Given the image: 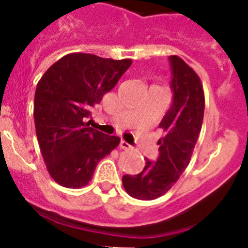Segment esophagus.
I'll return each instance as SVG.
<instances>
[{
	"label": "esophagus",
	"mask_w": 248,
	"mask_h": 248,
	"mask_svg": "<svg viewBox=\"0 0 248 248\" xmlns=\"http://www.w3.org/2000/svg\"><path fill=\"white\" fill-rule=\"evenodd\" d=\"M119 146H120V149H124V150H129V149H131V146L129 145L126 141H124V140H122V141H120Z\"/></svg>",
	"instance_id": "1"
}]
</instances>
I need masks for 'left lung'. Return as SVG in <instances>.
I'll return each instance as SVG.
<instances>
[{
	"label": "left lung",
	"instance_id": "obj_1",
	"mask_svg": "<svg viewBox=\"0 0 248 248\" xmlns=\"http://www.w3.org/2000/svg\"><path fill=\"white\" fill-rule=\"evenodd\" d=\"M172 105L160 123L159 157L146 159L138 175H124L123 186L131 198L154 200L163 196L179 180L189 165L200 135L205 110V94L200 77L184 59L170 56Z\"/></svg>",
	"mask_w": 248,
	"mask_h": 248
}]
</instances>
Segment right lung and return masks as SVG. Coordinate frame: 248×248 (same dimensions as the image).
I'll use <instances>...</instances> for the list:
<instances>
[{
	"mask_svg": "<svg viewBox=\"0 0 248 248\" xmlns=\"http://www.w3.org/2000/svg\"><path fill=\"white\" fill-rule=\"evenodd\" d=\"M130 64L131 59L71 53L39 79L34 94L36 134L57 184L69 189L88 185L98 163L119 145V137L103 134L85 120Z\"/></svg>",
	"mask_w": 248,
	"mask_h": 248,
	"instance_id": "obj_1",
	"label": "right lung"
}]
</instances>
